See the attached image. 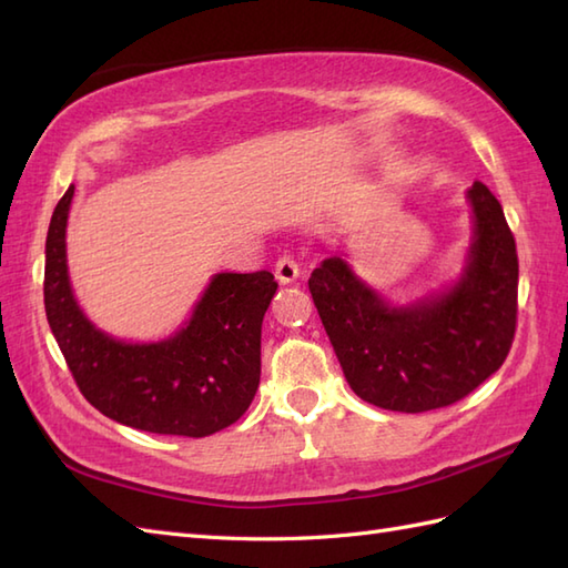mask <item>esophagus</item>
Here are the masks:
<instances>
[{"instance_id":"obj_1","label":"esophagus","mask_w":568,"mask_h":568,"mask_svg":"<svg viewBox=\"0 0 568 568\" xmlns=\"http://www.w3.org/2000/svg\"><path fill=\"white\" fill-rule=\"evenodd\" d=\"M300 277V268L293 256H281L275 261V281L281 285H291Z\"/></svg>"}]
</instances>
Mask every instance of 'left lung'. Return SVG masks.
<instances>
[{"mask_svg": "<svg viewBox=\"0 0 568 568\" xmlns=\"http://www.w3.org/2000/svg\"><path fill=\"white\" fill-rule=\"evenodd\" d=\"M474 244L449 291L393 307L332 256L310 275V293L352 390L395 413L454 405L493 376L515 339L517 248L496 195L476 183Z\"/></svg>", "mask_w": 568, "mask_h": 568, "instance_id": "8db88e82", "label": "left lung"}]
</instances>
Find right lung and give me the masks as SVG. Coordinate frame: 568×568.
<instances>
[{
  "label": "right lung",
  "instance_id": "obj_1",
  "mask_svg": "<svg viewBox=\"0 0 568 568\" xmlns=\"http://www.w3.org/2000/svg\"><path fill=\"white\" fill-rule=\"evenodd\" d=\"M75 187L55 204L45 239L43 303L51 332L88 403L126 427L210 437L246 413L261 381V324L273 273H216L190 322L159 344L100 332L72 297L65 226Z\"/></svg>",
  "mask_w": 568,
  "mask_h": 568
}]
</instances>
